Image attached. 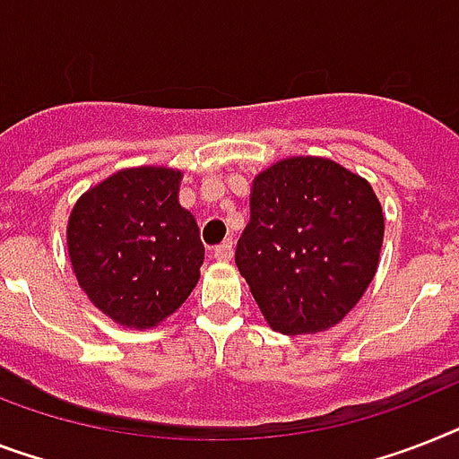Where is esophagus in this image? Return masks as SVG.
<instances>
[{"label": "esophagus", "mask_w": 459, "mask_h": 459, "mask_svg": "<svg viewBox=\"0 0 459 459\" xmlns=\"http://www.w3.org/2000/svg\"><path fill=\"white\" fill-rule=\"evenodd\" d=\"M214 259H219V262H229L230 256H233V240H223L221 245H217L214 247Z\"/></svg>", "instance_id": "34e87169"}]
</instances>
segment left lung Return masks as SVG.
I'll list each match as a JSON object with an SVG mask.
<instances>
[{"label": "left lung", "mask_w": 459, "mask_h": 459, "mask_svg": "<svg viewBox=\"0 0 459 459\" xmlns=\"http://www.w3.org/2000/svg\"><path fill=\"white\" fill-rule=\"evenodd\" d=\"M236 264L268 325H337L375 278L385 217L372 186L333 160L290 158L252 184Z\"/></svg>", "instance_id": "obj_1"}]
</instances>
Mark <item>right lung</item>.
I'll list each match as a JSON object with an SVG mask.
<instances>
[{"label":"right lung","mask_w":459,"mask_h":459,"mask_svg":"<svg viewBox=\"0 0 459 459\" xmlns=\"http://www.w3.org/2000/svg\"><path fill=\"white\" fill-rule=\"evenodd\" d=\"M181 171L125 169L77 200L68 252L80 288L106 316L152 327L177 311L200 278L204 247L178 204Z\"/></svg>","instance_id":"1"}]
</instances>
